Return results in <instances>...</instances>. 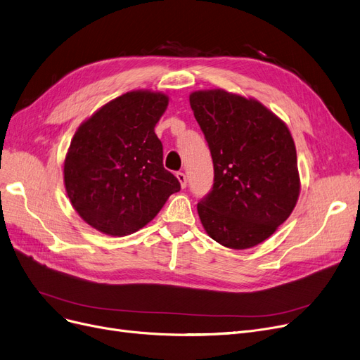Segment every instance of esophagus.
<instances>
[{"label":"esophagus","mask_w":360,"mask_h":360,"mask_svg":"<svg viewBox=\"0 0 360 360\" xmlns=\"http://www.w3.org/2000/svg\"><path fill=\"white\" fill-rule=\"evenodd\" d=\"M176 178H178L179 184H181V188H185V186H186V176H185L184 172H178Z\"/></svg>","instance_id":"1"}]
</instances>
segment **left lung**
Returning <instances> with one entry per match:
<instances>
[{"label": "left lung", "mask_w": 360, "mask_h": 360, "mask_svg": "<svg viewBox=\"0 0 360 360\" xmlns=\"http://www.w3.org/2000/svg\"><path fill=\"white\" fill-rule=\"evenodd\" d=\"M209 144L214 182L198 205L207 236L232 250L252 248L283 225L300 195L291 132L266 105L225 89L190 94Z\"/></svg>", "instance_id": "8db88e82"}]
</instances>
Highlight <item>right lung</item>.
I'll list each match as a JSON object with an SVG mask.
<instances>
[{"instance_id": "add662e5", "label": "right lung", "mask_w": 360, "mask_h": 360, "mask_svg": "<svg viewBox=\"0 0 360 360\" xmlns=\"http://www.w3.org/2000/svg\"><path fill=\"white\" fill-rule=\"evenodd\" d=\"M167 104L165 92L129 91L100 107L72 138L63 165L68 197L105 236L144 228L181 190L163 167V146L154 132Z\"/></svg>"}]
</instances>
